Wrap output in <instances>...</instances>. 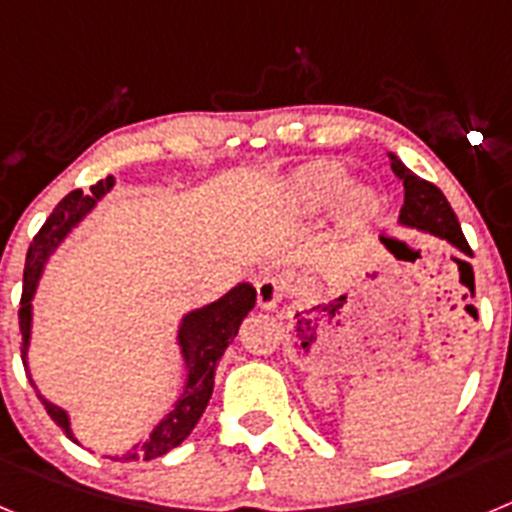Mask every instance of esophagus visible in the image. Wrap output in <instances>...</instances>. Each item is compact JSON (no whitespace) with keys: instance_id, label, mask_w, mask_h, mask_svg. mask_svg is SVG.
I'll list each match as a JSON object with an SVG mask.
<instances>
[{"instance_id":"esophagus-1","label":"esophagus","mask_w":512,"mask_h":512,"mask_svg":"<svg viewBox=\"0 0 512 512\" xmlns=\"http://www.w3.org/2000/svg\"><path fill=\"white\" fill-rule=\"evenodd\" d=\"M284 292H287V284L279 277H274V274H266V277L256 282V300H259V307H264V310L277 307L284 300Z\"/></svg>"}]
</instances>
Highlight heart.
Segmentation results:
<instances>
[{
    "mask_svg": "<svg viewBox=\"0 0 512 512\" xmlns=\"http://www.w3.org/2000/svg\"><path fill=\"white\" fill-rule=\"evenodd\" d=\"M348 171L330 161L302 166L282 182V200L297 212H320L338 202V215L343 225L356 228L372 220L374 200L361 189H348Z\"/></svg>",
    "mask_w": 512,
    "mask_h": 512,
    "instance_id": "b5f03b06",
    "label": "heart"
}]
</instances>
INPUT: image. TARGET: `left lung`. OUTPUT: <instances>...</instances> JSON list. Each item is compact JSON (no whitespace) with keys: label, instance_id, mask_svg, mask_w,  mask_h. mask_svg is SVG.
Listing matches in <instances>:
<instances>
[{"label":"left lung","instance_id":"obj_1","mask_svg":"<svg viewBox=\"0 0 512 512\" xmlns=\"http://www.w3.org/2000/svg\"><path fill=\"white\" fill-rule=\"evenodd\" d=\"M387 156L392 161V171H395V176L405 187V205L400 210V225L420 230V233L436 235L441 241L451 243L456 251L472 256V248H469L467 238L461 233L459 220H456L454 210H451L449 200L443 197L441 189L436 184L420 179L418 174H413L395 153H387ZM382 241L387 248L400 246V241H392V238H382Z\"/></svg>","mask_w":512,"mask_h":512}]
</instances>
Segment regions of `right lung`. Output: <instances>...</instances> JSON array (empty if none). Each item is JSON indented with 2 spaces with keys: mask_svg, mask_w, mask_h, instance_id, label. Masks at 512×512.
I'll return each mask as SVG.
<instances>
[{
  "mask_svg": "<svg viewBox=\"0 0 512 512\" xmlns=\"http://www.w3.org/2000/svg\"><path fill=\"white\" fill-rule=\"evenodd\" d=\"M115 187V176H107V179H99L94 187H89V194H84L81 189H74L63 197L56 205V210L51 212V217L45 220L43 228L38 230V235L30 243V251H27L25 261V277H22V300H20V333H22V361L27 366V348H30V336H33V297L35 289H38L40 274H43L45 264L51 259L56 248L66 241V235L76 228V225L89 215V212L97 207V202L102 200L104 194ZM256 305V289L248 282L235 284L230 292H225L220 300L210 302L205 307H197V310L187 312L176 330V343H179V351H182L184 369H187V382H184V390L179 395V400L171 405L169 413L161 418V423L151 431V436L146 441H138L130 451H125L122 456H107L112 461H148L158 459V456L169 454L171 449H176L189 433L194 431L197 420L205 413L207 402L212 397V387H215V369L220 356L225 354V348L233 343V338L238 336V328H241L243 318ZM30 372V369H27ZM30 384L35 387L33 377ZM35 395L43 402L45 413L51 415L53 423L61 428L66 436L74 443L76 436L71 431V418L69 413L58 405H53L51 400H45L40 395V390L35 387Z\"/></svg>",
  "mask_w": 512,
  "mask_h": 512,
  "instance_id": "add662e5",
  "label": "right lung"
}]
</instances>
